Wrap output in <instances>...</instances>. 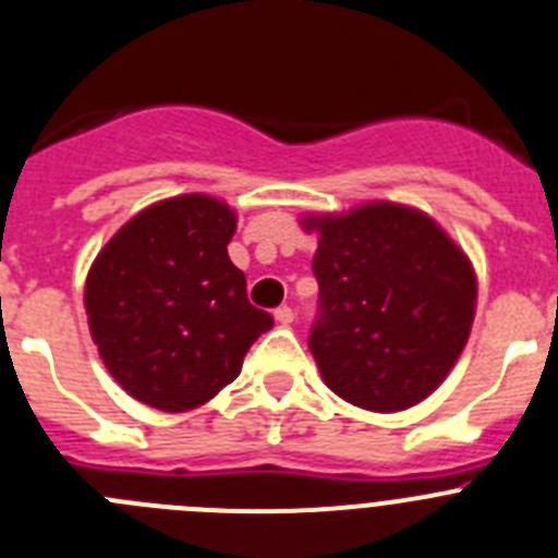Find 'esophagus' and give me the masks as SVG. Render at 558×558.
Returning <instances> with one entry per match:
<instances>
[{"label":"esophagus","instance_id":"obj_1","mask_svg":"<svg viewBox=\"0 0 558 558\" xmlns=\"http://www.w3.org/2000/svg\"><path fill=\"white\" fill-rule=\"evenodd\" d=\"M274 318H276V322H279V324H282V327H288V324H293L295 313L288 307V304H282V307H276Z\"/></svg>","mask_w":558,"mask_h":558}]
</instances>
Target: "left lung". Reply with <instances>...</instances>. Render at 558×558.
Masks as SVG:
<instances>
[{"mask_svg":"<svg viewBox=\"0 0 558 558\" xmlns=\"http://www.w3.org/2000/svg\"><path fill=\"white\" fill-rule=\"evenodd\" d=\"M318 231L310 329L324 383L366 411H405L430 397L466 347L477 282L470 259L425 211L366 204L310 215Z\"/></svg>","mask_w":558,"mask_h":558,"instance_id":"8db88e82","label":"left lung"}]
</instances>
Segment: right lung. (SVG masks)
<instances>
[{
  "label": "right lung",
  "mask_w": 558,
  "mask_h": 558,
  "mask_svg": "<svg viewBox=\"0 0 558 558\" xmlns=\"http://www.w3.org/2000/svg\"><path fill=\"white\" fill-rule=\"evenodd\" d=\"M234 229L223 201L195 192L147 206L97 254L83 295L88 329L133 399L167 413L204 405L274 327L229 259Z\"/></svg>",
  "instance_id": "right-lung-1"
}]
</instances>
